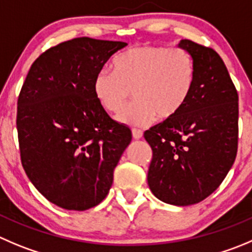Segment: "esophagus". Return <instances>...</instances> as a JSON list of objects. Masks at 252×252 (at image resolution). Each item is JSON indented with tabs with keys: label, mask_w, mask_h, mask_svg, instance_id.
I'll use <instances>...</instances> for the list:
<instances>
[{
	"label": "esophagus",
	"mask_w": 252,
	"mask_h": 252,
	"mask_svg": "<svg viewBox=\"0 0 252 252\" xmlns=\"http://www.w3.org/2000/svg\"><path fill=\"white\" fill-rule=\"evenodd\" d=\"M132 136L135 140H140V138H142L143 133L141 130H137V128H132Z\"/></svg>",
	"instance_id": "34e87169"
}]
</instances>
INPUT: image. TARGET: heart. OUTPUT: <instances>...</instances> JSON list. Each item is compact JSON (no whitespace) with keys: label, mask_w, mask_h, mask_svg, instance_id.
Here are the masks:
<instances>
[{"label":"heart","mask_w":252,"mask_h":252,"mask_svg":"<svg viewBox=\"0 0 252 252\" xmlns=\"http://www.w3.org/2000/svg\"><path fill=\"white\" fill-rule=\"evenodd\" d=\"M112 71L95 76L94 96L105 111L117 114L133 92L136 101L117 116L130 127H146L158 117L173 119L187 105L195 85V63L179 47L131 48L115 57Z\"/></svg>","instance_id":"1"}]
</instances>
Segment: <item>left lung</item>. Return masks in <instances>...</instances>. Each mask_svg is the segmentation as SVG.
I'll use <instances>...</instances> for the list:
<instances>
[{
    "mask_svg": "<svg viewBox=\"0 0 252 252\" xmlns=\"http://www.w3.org/2000/svg\"><path fill=\"white\" fill-rule=\"evenodd\" d=\"M195 63V85L173 119L145 132L152 148L147 182L156 198L196 204L221 184L238 152L239 96L224 62L212 48L189 39L178 44Z\"/></svg>",
    "mask_w": 252,
    "mask_h": 252,
    "instance_id": "8db88e82",
    "label": "left lung"
}]
</instances>
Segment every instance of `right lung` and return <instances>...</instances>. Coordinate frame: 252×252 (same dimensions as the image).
Returning a JSON list of instances; mask_svg holds the SVG:
<instances>
[{
  "label": "right lung",
  "instance_id": "right-lung-1",
  "mask_svg": "<svg viewBox=\"0 0 252 252\" xmlns=\"http://www.w3.org/2000/svg\"><path fill=\"white\" fill-rule=\"evenodd\" d=\"M125 42L81 37L42 53L17 102L26 174L50 203L86 210L106 198L114 169L132 140L96 101L93 83Z\"/></svg>",
  "mask_w": 252,
  "mask_h": 252
}]
</instances>
